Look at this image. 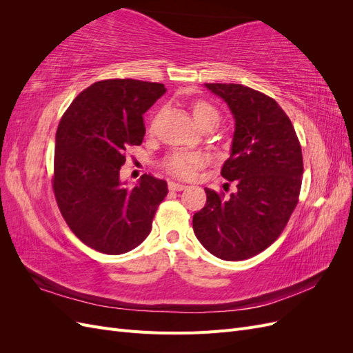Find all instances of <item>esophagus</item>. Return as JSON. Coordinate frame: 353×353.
<instances>
[{"label":"esophagus","instance_id":"esophagus-1","mask_svg":"<svg viewBox=\"0 0 353 353\" xmlns=\"http://www.w3.org/2000/svg\"><path fill=\"white\" fill-rule=\"evenodd\" d=\"M168 187H169V190H170V191H183V190H185V188H187V185H184V184H178V183H175V181H169V183H168Z\"/></svg>","mask_w":353,"mask_h":353}]
</instances>
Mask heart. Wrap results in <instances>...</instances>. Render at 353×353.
<instances>
[{
	"instance_id": "b5f03b06",
	"label": "heart",
	"mask_w": 353,
	"mask_h": 353,
	"mask_svg": "<svg viewBox=\"0 0 353 353\" xmlns=\"http://www.w3.org/2000/svg\"><path fill=\"white\" fill-rule=\"evenodd\" d=\"M191 113H193L194 121L199 126L206 122H216L219 121V112L216 108L205 100H199L191 108ZM206 157L201 153H193V152H176L169 154L163 160V168L168 170L170 175L176 178L188 179L196 175L197 170L205 165Z\"/></svg>"
}]
</instances>
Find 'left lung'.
<instances>
[{"label":"left lung","mask_w":353,"mask_h":353,"mask_svg":"<svg viewBox=\"0 0 353 353\" xmlns=\"http://www.w3.org/2000/svg\"><path fill=\"white\" fill-rule=\"evenodd\" d=\"M205 87L228 104L236 121L221 175L234 181L237 191L223 199L205 188L208 200L194 213L193 230L213 256L244 261L271 245L290 219L302 185V148L274 99L240 83Z\"/></svg>","instance_id":"8db88e82"}]
</instances>
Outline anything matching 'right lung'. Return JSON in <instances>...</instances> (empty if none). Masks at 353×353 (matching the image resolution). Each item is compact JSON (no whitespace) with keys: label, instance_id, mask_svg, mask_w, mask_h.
<instances>
[{"label":"right lung","instance_id":"right-lung-1","mask_svg":"<svg viewBox=\"0 0 353 353\" xmlns=\"http://www.w3.org/2000/svg\"><path fill=\"white\" fill-rule=\"evenodd\" d=\"M165 92L157 82L105 79L83 90L61 117L52 190L69 228L94 250L122 254L152 231L166 181L143 175L130 188L119 170L126 148L143 143V114Z\"/></svg>","mask_w":353,"mask_h":353}]
</instances>
